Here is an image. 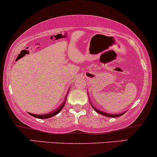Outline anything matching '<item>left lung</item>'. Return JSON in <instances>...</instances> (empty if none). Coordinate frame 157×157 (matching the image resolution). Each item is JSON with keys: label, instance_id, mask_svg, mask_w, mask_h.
Instances as JSON below:
<instances>
[{"label": "left lung", "instance_id": "1", "mask_svg": "<svg viewBox=\"0 0 157 157\" xmlns=\"http://www.w3.org/2000/svg\"><path fill=\"white\" fill-rule=\"evenodd\" d=\"M91 105L92 106V108H94V110H95V111L98 112V113H99L100 114H102V115H103V116H105V117H120V116H122L124 113H119V114H109V113H105V112H102V111H100V110H98V109H97V108H95V106H94L93 105H92V103H91Z\"/></svg>", "mask_w": 157, "mask_h": 157}]
</instances>
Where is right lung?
Wrapping results in <instances>:
<instances>
[{
  "instance_id": "add662e5",
  "label": "right lung",
  "mask_w": 157,
  "mask_h": 157,
  "mask_svg": "<svg viewBox=\"0 0 157 157\" xmlns=\"http://www.w3.org/2000/svg\"><path fill=\"white\" fill-rule=\"evenodd\" d=\"M65 98H66V99H67V97H65ZM65 101L60 106H59V108H57V109L55 110V111L50 112V113H49L44 114V115H37V114H33V113H30V115H31V116H33V117H34L36 118H38V119H48V118L54 117V116H55L56 114H57L58 113H59V112L62 109H63V108L64 107V105H65Z\"/></svg>"
}]
</instances>
